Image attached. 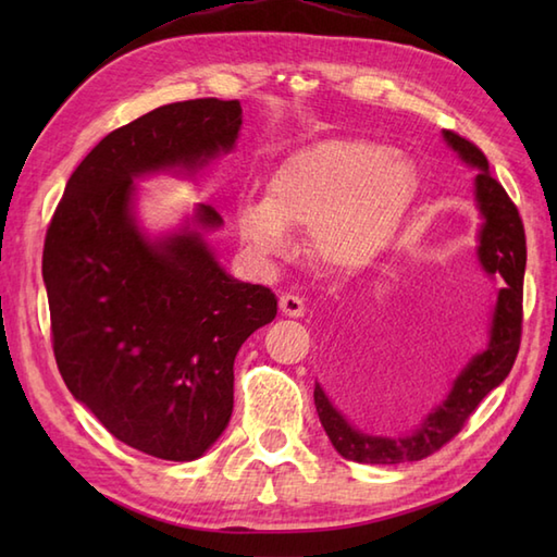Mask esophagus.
Returning <instances> with one entry per match:
<instances>
[{
  "label": "esophagus",
  "mask_w": 557,
  "mask_h": 557,
  "mask_svg": "<svg viewBox=\"0 0 557 557\" xmlns=\"http://www.w3.org/2000/svg\"><path fill=\"white\" fill-rule=\"evenodd\" d=\"M280 311L285 313V315H289V318H301L304 311H306V306H304V301L299 297H294V294H282V297H280Z\"/></svg>",
  "instance_id": "1"
}]
</instances>
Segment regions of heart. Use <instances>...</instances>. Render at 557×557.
Returning a JSON list of instances; mask_svg holds the SVG:
<instances>
[{
	"instance_id": "obj_1",
	"label": "heart",
	"mask_w": 557,
	"mask_h": 557,
	"mask_svg": "<svg viewBox=\"0 0 557 557\" xmlns=\"http://www.w3.org/2000/svg\"><path fill=\"white\" fill-rule=\"evenodd\" d=\"M419 191L401 152L373 140L323 138L289 152L270 174L265 200L239 208V236L258 260L287 251L306 230V253L330 272H357L383 251Z\"/></svg>"
}]
</instances>
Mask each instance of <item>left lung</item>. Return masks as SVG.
Returning <instances> with one entry per match:
<instances>
[{"label":"left lung","instance_id":"left-lung-1","mask_svg":"<svg viewBox=\"0 0 557 557\" xmlns=\"http://www.w3.org/2000/svg\"><path fill=\"white\" fill-rule=\"evenodd\" d=\"M443 138L467 168L476 170L474 200L481 215L476 258L488 277H503L505 282L491 313L486 349L469 359L453 381L445 399L409 435H371L354 425L351 417H359L375 389H381L377 387L383 381L381 369H373V363L363 361L357 354L333 351V357L327 359L325 385L315 383L313 389L315 411L337 453L345 459L361 461V465L419 461L441 449L461 431V425L474 413L481 399L505 381L519 351L527 268L522 218L505 188L491 176L486 156L467 138L453 132H443Z\"/></svg>","mask_w":557,"mask_h":557}]
</instances>
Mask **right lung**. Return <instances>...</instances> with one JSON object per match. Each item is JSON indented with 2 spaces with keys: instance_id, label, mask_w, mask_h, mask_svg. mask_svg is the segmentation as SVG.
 Listing matches in <instances>:
<instances>
[{
  "instance_id": "right-lung-1",
  "label": "right lung",
  "mask_w": 557,
  "mask_h": 557,
  "mask_svg": "<svg viewBox=\"0 0 557 557\" xmlns=\"http://www.w3.org/2000/svg\"><path fill=\"white\" fill-rule=\"evenodd\" d=\"M239 100H186L104 136L66 182L45 236L42 280L54 359L69 393L116 441L191 461L227 429L234 359L277 299L220 265L206 234L220 212L198 203L180 230L150 236L136 180L196 174L234 150Z\"/></svg>"
}]
</instances>
